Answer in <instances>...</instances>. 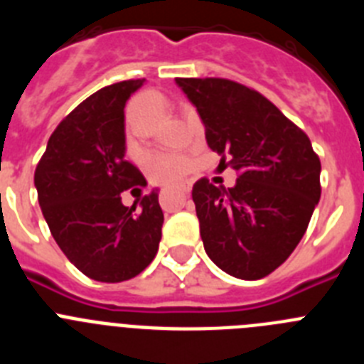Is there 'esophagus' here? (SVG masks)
<instances>
[{"label":"esophagus","mask_w":364,"mask_h":364,"mask_svg":"<svg viewBox=\"0 0 364 364\" xmlns=\"http://www.w3.org/2000/svg\"><path fill=\"white\" fill-rule=\"evenodd\" d=\"M178 191L182 193V195H188V193L191 191V188H189V186H180V188H178Z\"/></svg>","instance_id":"obj_1"}]
</instances>
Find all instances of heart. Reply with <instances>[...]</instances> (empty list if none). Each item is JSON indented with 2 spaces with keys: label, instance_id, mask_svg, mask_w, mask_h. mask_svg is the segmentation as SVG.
<instances>
[{
  "label": "heart",
  "instance_id": "b5f03b06",
  "mask_svg": "<svg viewBox=\"0 0 364 364\" xmlns=\"http://www.w3.org/2000/svg\"><path fill=\"white\" fill-rule=\"evenodd\" d=\"M146 98H154V96H146ZM146 164L151 178L160 184L176 182L188 171V159L182 154H153Z\"/></svg>",
  "mask_w": 364,
  "mask_h": 364
}]
</instances>
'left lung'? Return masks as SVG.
I'll list each match as a JSON object with an SVG mask.
<instances>
[{
	"instance_id": "8db88e82",
	"label": "left lung",
	"mask_w": 364,
	"mask_h": 364,
	"mask_svg": "<svg viewBox=\"0 0 364 364\" xmlns=\"http://www.w3.org/2000/svg\"><path fill=\"white\" fill-rule=\"evenodd\" d=\"M175 82L197 107L210 149L239 173L233 188L208 178L193 186L205 253L231 277H266L306 233L321 198L319 156L310 138L250 87L222 78Z\"/></svg>"
}]
</instances>
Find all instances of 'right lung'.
Segmentation results:
<instances>
[{"mask_svg":"<svg viewBox=\"0 0 364 364\" xmlns=\"http://www.w3.org/2000/svg\"><path fill=\"white\" fill-rule=\"evenodd\" d=\"M144 82L112 83L83 100L58 125L34 173L54 240L83 275L98 282L136 277L162 239L159 191L140 198L136 212L120 197L125 189L147 186L125 160L124 107Z\"/></svg>","mask_w":364,"mask_h":364,"instance_id":"right-lung-1","label":"right lung"}]
</instances>
